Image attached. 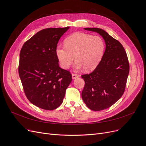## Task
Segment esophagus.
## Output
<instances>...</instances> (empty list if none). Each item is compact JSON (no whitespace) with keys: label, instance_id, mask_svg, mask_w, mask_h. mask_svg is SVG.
<instances>
[{"label":"esophagus","instance_id":"34e87169","mask_svg":"<svg viewBox=\"0 0 146 146\" xmlns=\"http://www.w3.org/2000/svg\"><path fill=\"white\" fill-rule=\"evenodd\" d=\"M79 76H80V75H79L78 74H74V73H73V74H72V77L73 79H76V78H78Z\"/></svg>","mask_w":146,"mask_h":146}]
</instances>
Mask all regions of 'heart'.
<instances>
[{
  "label": "heart",
  "mask_w": 146,
  "mask_h": 146,
  "mask_svg": "<svg viewBox=\"0 0 146 146\" xmlns=\"http://www.w3.org/2000/svg\"><path fill=\"white\" fill-rule=\"evenodd\" d=\"M64 45L56 48V54L60 65L65 70L73 64L75 57L76 69L82 67L85 71L94 70L100 62L105 49V42L101 36L82 32L74 33L66 38Z\"/></svg>",
  "instance_id": "obj_1"
}]
</instances>
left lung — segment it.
<instances>
[{"label":"left lung","mask_w":146,"mask_h":146,"mask_svg":"<svg viewBox=\"0 0 146 146\" xmlns=\"http://www.w3.org/2000/svg\"><path fill=\"white\" fill-rule=\"evenodd\" d=\"M98 33L106 48L100 62L91 73L81 77L85 81L82 98L91 110L107 109L121 97L125 91L130 65L121 44L105 31L97 28H84Z\"/></svg>","instance_id":"1"}]
</instances>
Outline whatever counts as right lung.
<instances>
[{
    "label": "right lung",
    "instance_id": "right-lung-1",
    "mask_svg": "<svg viewBox=\"0 0 146 146\" xmlns=\"http://www.w3.org/2000/svg\"><path fill=\"white\" fill-rule=\"evenodd\" d=\"M69 28L42 29L21 48L18 71L25 94L42 109L53 110L61 105L72 81L70 71L59 67L56 54L60 38Z\"/></svg>",
    "mask_w": 146,
    "mask_h": 146
}]
</instances>
